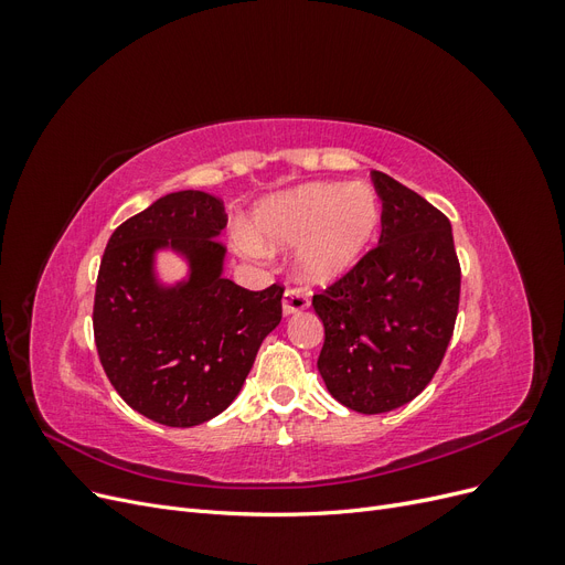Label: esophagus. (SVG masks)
Returning a JSON list of instances; mask_svg holds the SVG:
<instances>
[{"label":"esophagus","mask_w":565,"mask_h":565,"mask_svg":"<svg viewBox=\"0 0 565 565\" xmlns=\"http://www.w3.org/2000/svg\"><path fill=\"white\" fill-rule=\"evenodd\" d=\"M303 309H309V297H306L303 289L297 287H287V292L282 295V313L292 316Z\"/></svg>","instance_id":"1"}]
</instances>
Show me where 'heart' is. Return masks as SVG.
Instances as JSON below:
<instances>
[{"mask_svg":"<svg viewBox=\"0 0 565 565\" xmlns=\"http://www.w3.org/2000/svg\"><path fill=\"white\" fill-rule=\"evenodd\" d=\"M380 216V200L365 183H306L266 200L254 226L266 247L301 243V276L330 282L363 259L377 237ZM243 247L262 254L249 237H243Z\"/></svg>","mask_w":565,"mask_h":565,"instance_id":"1","label":"heart"}]
</instances>
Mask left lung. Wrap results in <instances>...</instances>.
<instances>
[{
    "mask_svg": "<svg viewBox=\"0 0 565 565\" xmlns=\"http://www.w3.org/2000/svg\"><path fill=\"white\" fill-rule=\"evenodd\" d=\"M372 181L384 207L380 243L313 295L324 324V386L363 415L391 413L434 380L461 282L448 216L384 172Z\"/></svg>",
    "mask_w": 565,
    "mask_h": 565,
    "instance_id": "8db88e82",
    "label": "left lung"
}]
</instances>
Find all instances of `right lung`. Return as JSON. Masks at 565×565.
Returning <instances> with one entry per match:
<instances>
[{
	"mask_svg": "<svg viewBox=\"0 0 565 565\" xmlns=\"http://www.w3.org/2000/svg\"><path fill=\"white\" fill-rule=\"evenodd\" d=\"M226 224L218 198L169 193L119 224L100 259V365L129 407L164 426L185 429L224 413L282 318V285L252 292L221 276ZM160 246L189 256L191 281L164 290L151 280V252Z\"/></svg>",
	"mask_w": 565,
	"mask_h": 565,
	"instance_id": "right-lung-1",
	"label": "right lung"
}]
</instances>
